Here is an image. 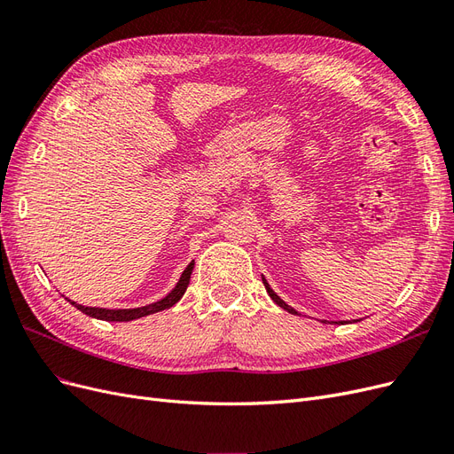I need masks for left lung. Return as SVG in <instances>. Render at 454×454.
<instances>
[{
    "instance_id": "left-lung-1",
    "label": "left lung",
    "mask_w": 454,
    "mask_h": 454,
    "mask_svg": "<svg viewBox=\"0 0 454 454\" xmlns=\"http://www.w3.org/2000/svg\"><path fill=\"white\" fill-rule=\"evenodd\" d=\"M263 284H265V290H267V294L270 295V299L274 301V303H277L278 307H282V309H284V310H287V312H292V314H299V312H297L295 309H292L290 305H286V303H284V301H282V299H280V297H278L277 294H274V292L270 290V286H269V282H267L265 278H263ZM340 324H342V322H340Z\"/></svg>"
}]
</instances>
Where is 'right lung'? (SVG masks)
Segmentation results:
<instances>
[{"instance_id": "right-lung-1", "label": "right lung", "mask_w": 454, "mask_h": 454, "mask_svg": "<svg viewBox=\"0 0 454 454\" xmlns=\"http://www.w3.org/2000/svg\"><path fill=\"white\" fill-rule=\"evenodd\" d=\"M193 267H195V261H191V263L187 265V269L182 272L180 277V282L176 284L174 290L164 297L160 301H157V303H151V305H145V307H138V309H98V307H83V305H77L75 301H70V303L81 310L87 316H92V318H98V320H106V322H130V320H136V318H142V316H149L153 312H160L164 309H170L174 307L177 301L182 299V295L185 294L187 286H189V280H191V272H193Z\"/></svg>"}]
</instances>
